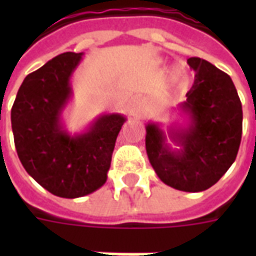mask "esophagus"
Listing matches in <instances>:
<instances>
[{
	"label": "esophagus",
	"instance_id": "34e87169",
	"mask_svg": "<svg viewBox=\"0 0 256 256\" xmlns=\"http://www.w3.org/2000/svg\"><path fill=\"white\" fill-rule=\"evenodd\" d=\"M134 110H136V108H134Z\"/></svg>",
	"mask_w": 256,
	"mask_h": 256
}]
</instances>
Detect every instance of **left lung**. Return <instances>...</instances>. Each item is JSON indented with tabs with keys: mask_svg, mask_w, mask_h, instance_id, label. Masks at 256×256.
Returning <instances> with one entry per match:
<instances>
[{
	"mask_svg": "<svg viewBox=\"0 0 256 256\" xmlns=\"http://www.w3.org/2000/svg\"><path fill=\"white\" fill-rule=\"evenodd\" d=\"M194 82L181 110L190 118L186 128H168L180 150L166 144L158 123H148L145 146L163 182L184 192L211 188L236 160L242 133V101L230 76L200 58H188Z\"/></svg>",
	"mask_w": 256,
	"mask_h": 256,
	"instance_id": "1",
	"label": "left lung"
}]
</instances>
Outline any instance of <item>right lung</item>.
Returning <instances> with one entry per match:
<instances>
[{
    "mask_svg": "<svg viewBox=\"0 0 256 256\" xmlns=\"http://www.w3.org/2000/svg\"><path fill=\"white\" fill-rule=\"evenodd\" d=\"M82 53L66 52L28 74L10 111L14 146L26 172L58 198H75L101 188L126 118L101 115L88 132L70 136L60 115L72 94L70 78Z\"/></svg>",
    "mask_w": 256,
    "mask_h": 256,
    "instance_id": "right-lung-1",
    "label": "right lung"
}]
</instances>
